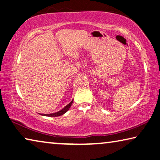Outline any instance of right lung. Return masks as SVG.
I'll return each instance as SVG.
<instances>
[{
	"label": "right lung",
	"mask_w": 160,
	"mask_h": 160,
	"mask_svg": "<svg viewBox=\"0 0 160 160\" xmlns=\"http://www.w3.org/2000/svg\"><path fill=\"white\" fill-rule=\"evenodd\" d=\"M72 103H73V100L69 103L68 105H67L65 107L62 109L61 110L57 112L52 113V114H41V115H43V116H47V117H59V116H61V115H62V114H64V113H66L69 110V109L70 108V107H71Z\"/></svg>",
	"instance_id": "add662e5"
}]
</instances>
